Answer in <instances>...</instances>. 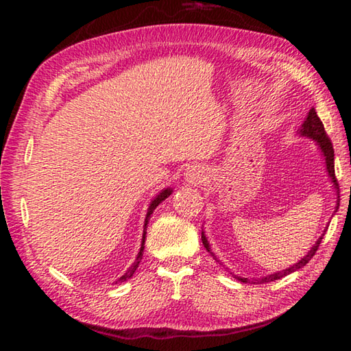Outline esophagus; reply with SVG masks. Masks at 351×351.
<instances>
[{
  "label": "esophagus",
  "instance_id": "obj_1",
  "mask_svg": "<svg viewBox=\"0 0 351 351\" xmlns=\"http://www.w3.org/2000/svg\"><path fill=\"white\" fill-rule=\"evenodd\" d=\"M206 175L207 171L203 165H189L186 173H184V178H186L189 182H198L203 180Z\"/></svg>",
  "mask_w": 351,
  "mask_h": 351
}]
</instances>
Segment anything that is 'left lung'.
I'll return each mask as SVG.
<instances>
[{
    "instance_id": "8db88e82",
    "label": "left lung",
    "mask_w": 351,
    "mask_h": 351,
    "mask_svg": "<svg viewBox=\"0 0 351 351\" xmlns=\"http://www.w3.org/2000/svg\"><path fill=\"white\" fill-rule=\"evenodd\" d=\"M300 134H302V136H308V138L314 139V141H316L317 144H319L320 150H322L324 156H325L326 170H328V175H330V178H331V181L335 182V187L337 189V195H339V186H337V180H336V175H335V150H332V144H331V141H330V138H328V134H326V132H325L324 123H322V121H320V119H319L317 112H316V110H314V108H311L310 112H308V116H306V119H305L304 125H302V128H300ZM337 198H339V197H337ZM337 206H339V199H337ZM337 206H336V209H337ZM322 239H324V235L320 237V239L316 241V245H314V246L311 247V251L308 252V254L305 255V257L299 261V263L293 265V266H291V268H288V269H283V271H280V272H276V274H271V276H266V277H261V278H252V280H247V278H243V277H237V278H239V280H241L243 283L251 282V283H254V285H260V283H268V282L278 280V278L288 276V274H291V272L300 269L302 266H305V265L308 263V261H310V260L313 258V255L316 254V251L319 249V245H320V241H322ZM201 240H203L204 247L207 249V251L210 252L209 241H207L204 232H201ZM210 254H212V252H210ZM212 255H213V254H212ZM213 258H215V255H213ZM215 260H217V258H215Z\"/></svg>"
}]
</instances>
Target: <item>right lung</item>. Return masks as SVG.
Returning <instances> with one entry per match:
<instances>
[{
	"label": "right lung",
	"instance_id": "add662e5",
	"mask_svg": "<svg viewBox=\"0 0 351 351\" xmlns=\"http://www.w3.org/2000/svg\"><path fill=\"white\" fill-rule=\"evenodd\" d=\"M170 193H171V189H165V190H162L161 193L158 195L156 198H154L153 201H152V204H150V207H148V212H147V217H145V224H144V235H142V245H141V249H139V254H138V257H136V260H134V263L132 265V268H130L125 274H123L121 278H119L117 282H125V280H128L130 277H133V274H134V271H136V268H138L139 266V263H141V260H142V255H144V245H145V230H147V224H148V219H150V215L153 213V210L156 209V207L162 203V201L165 199V198H169L170 197ZM116 282V283H117Z\"/></svg>",
	"mask_w": 351,
	"mask_h": 351
}]
</instances>
